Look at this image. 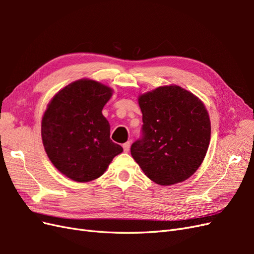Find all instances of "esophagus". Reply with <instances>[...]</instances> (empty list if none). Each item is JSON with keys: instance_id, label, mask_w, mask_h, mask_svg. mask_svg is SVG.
Masks as SVG:
<instances>
[{"instance_id": "1", "label": "esophagus", "mask_w": 254, "mask_h": 254, "mask_svg": "<svg viewBox=\"0 0 254 254\" xmlns=\"http://www.w3.org/2000/svg\"><path fill=\"white\" fill-rule=\"evenodd\" d=\"M123 148H124L125 152H128L130 149V142H126L125 144H123Z\"/></svg>"}]
</instances>
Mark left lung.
I'll list each match as a JSON object with an SVG mask.
<instances>
[{
    "instance_id": "1",
    "label": "left lung",
    "mask_w": 254,
    "mask_h": 254,
    "mask_svg": "<svg viewBox=\"0 0 254 254\" xmlns=\"http://www.w3.org/2000/svg\"><path fill=\"white\" fill-rule=\"evenodd\" d=\"M143 137L131 156L148 178L160 186L186 181L203 162L211 140V121L204 104L176 84L139 95Z\"/></svg>"
}]
</instances>
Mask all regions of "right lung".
Segmentation results:
<instances>
[{
    "label": "right lung",
    "mask_w": 254,
    "mask_h": 254,
    "mask_svg": "<svg viewBox=\"0 0 254 254\" xmlns=\"http://www.w3.org/2000/svg\"><path fill=\"white\" fill-rule=\"evenodd\" d=\"M112 88L89 78L68 83L53 96L41 122L44 150L57 170L76 182L99 178L122 146L110 140L103 115Z\"/></svg>",
    "instance_id": "add662e5"
}]
</instances>
